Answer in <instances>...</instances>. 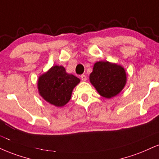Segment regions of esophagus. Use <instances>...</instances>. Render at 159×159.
<instances>
[{"mask_svg":"<svg viewBox=\"0 0 159 159\" xmlns=\"http://www.w3.org/2000/svg\"><path fill=\"white\" fill-rule=\"evenodd\" d=\"M81 78L82 81H85L86 80H87V76H86L85 75H81Z\"/></svg>","mask_w":159,"mask_h":159,"instance_id":"obj_1","label":"esophagus"}]
</instances>
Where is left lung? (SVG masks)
I'll return each instance as SVG.
<instances>
[{
    "label": "left lung",
    "mask_w": 159,
    "mask_h": 159,
    "mask_svg": "<svg viewBox=\"0 0 159 159\" xmlns=\"http://www.w3.org/2000/svg\"><path fill=\"white\" fill-rule=\"evenodd\" d=\"M89 80L101 96L110 98L122 90L127 77L122 66L108 61H99L95 64Z\"/></svg>",
    "instance_id": "left-lung-1"
}]
</instances>
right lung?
<instances>
[{
    "instance_id": "1",
    "label": "right lung",
    "mask_w": 159,
    "mask_h": 159,
    "mask_svg": "<svg viewBox=\"0 0 159 159\" xmlns=\"http://www.w3.org/2000/svg\"><path fill=\"white\" fill-rule=\"evenodd\" d=\"M79 82L76 76L66 73L64 66H54L39 77L38 91L47 102L62 107L70 100L72 89Z\"/></svg>"
}]
</instances>
